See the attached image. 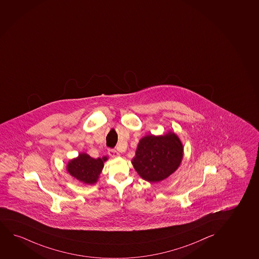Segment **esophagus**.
I'll return each mask as SVG.
<instances>
[{
	"label": "esophagus",
	"instance_id": "obj_1",
	"mask_svg": "<svg viewBox=\"0 0 259 259\" xmlns=\"http://www.w3.org/2000/svg\"><path fill=\"white\" fill-rule=\"evenodd\" d=\"M108 155L111 157H116L119 156V153L115 151V149H109L108 151Z\"/></svg>",
	"mask_w": 259,
	"mask_h": 259
}]
</instances>
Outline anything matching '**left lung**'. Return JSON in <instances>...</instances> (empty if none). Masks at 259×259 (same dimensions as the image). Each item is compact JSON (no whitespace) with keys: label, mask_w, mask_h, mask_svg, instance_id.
<instances>
[{"label":"left lung","mask_w":259,"mask_h":259,"mask_svg":"<svg viewBox=\"0 0 259 259\" xmlns=\"http://www.w3.org/2000/svg\"><path fill=\"white\" fill-rule=\"evenodd\" d=\"M183 151L180 138L171 131L162 136L147 135L139 141L132 164L142 179L156 183L177 170Z\"/></svg>","instance_id":"obj_1"}]
</instances>
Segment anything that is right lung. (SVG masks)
I'll return each instance as SVG.
<instances>
[{
  "label": "right lung",
  "mask_w": 259,
  "mask_h": 259,
  "mask_svg": "<svg viewBox=\"0 0 259 259\" xmlns=\"http://www.w3.org/2000/svg\"><path fill=\"white\" fill-rule=\"evenodd\" d=\"M108 157L93 158L87 153H80L76 158L68 162L66 170L72 177L87 185L96 183L102 172L105 161Z\"/></svg>",
  "instance_id": "right-lung-1"
}]
</instances>
